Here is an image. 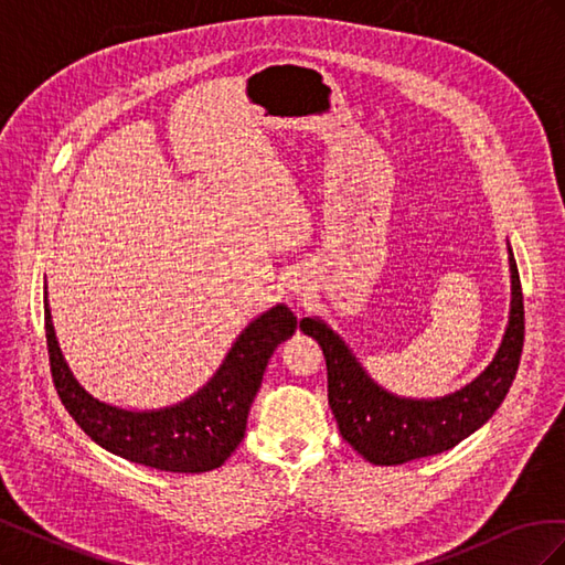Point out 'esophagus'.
Segmentation results:
<instances>
[{
	"instance_id": "1",
	"label": "esophagus",
	"mask_w": 565,
	"mask_h": 565,
	"mask_svg": "<svg viewBox=\"0 0 565 565\" xmlns=\"http://www.w3.org/2000/svg\"><path fill=\"white\" fill-rule=\"evenodd\" d=\"M292 289H297V287H292Z\"/></svg>"
}]
</instances>
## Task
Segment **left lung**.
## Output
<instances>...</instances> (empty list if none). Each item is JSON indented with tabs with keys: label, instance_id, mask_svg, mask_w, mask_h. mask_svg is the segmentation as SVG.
Instances as JSON below:
<instances>
[{
	"label": "left lung",
	"instance_id": "obj_1",
	"mask_svg": "<svg viewBox=\"0 0 565 565\" xmlns=\"http://www.w3.org/2000/svg\"><path fill=\"white\" fill-rule=\"evenodd\" d=\"M511 309L502 344L478 377L450 396L415 401L393 396L358 363L328 322L303 318L299 328L313 337L328 363V401L339 434L372 465L393 467L455 448L494 415L516 377L523 351V292L514 252L509 247Z\"/></svg>",
	"mask_w": 565,
	"mask_h": 565
}]
</instances>
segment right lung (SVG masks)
I'll list each match as a JSON object with an SVG mask.
<instances>
[{
    "label": "right lung",
    "mask_w": 565,
    "mask_h": 565,
    "mask_svg": "<svg viewBox=\"0 0 565 565\" xmlns=\"http://www.w3.org/2000/svg\"><path fill=\"white\" fill-rule=\"evenodd\" d=\"M44 330L58 398L84 434L134 465L174 473H202L224 465L241 446L268 358L280 341L295 334L297 316L285 303H278L254 318L207 384L191 398L160 409H122L100 403L84 391L61 353L46 297Z\"/></svg>",
    "instance_id": "1"
}]
</instances>
